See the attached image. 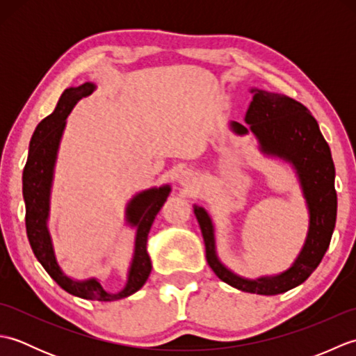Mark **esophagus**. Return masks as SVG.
I'll return each mask as SVG.
<instances>
[{"label": "esophagus", "instance_id": "1", "mask_svg": "<svg viewBox=\"0 0 356 356\" xmlns=\"http://www.w3.org/2000/svg\"><path fill=\"white\" fill-rule=\"evenodd\" d=\"M193 174L191 172H188V171H185V172H182V176H180V184L182 185H185V186H188V185H191L193 184Z\"/></svg>", "mask_w": 356, "mask_h": 356}]
</instances>
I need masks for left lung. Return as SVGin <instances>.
<instances>
[{
  "mask_svg": "<svg viewBox=\"0 0 356 356\" xmlns=\"http://www.w3.org/2000/svg\"><path fill=\"white\" fill-rule=\"evenodd\" d=\"M252 93L254 99L245 119L249 127L232 122V130L237 134H248L251 130L264 154L282 157L297 170L311 214L306 243L298 259L283 274L246 280L232 274L218 261L214 228L207 211L195 205L194 214L205 241L207 261L222 282L245 292L277 295L307 280L327 251L337 222L335 165L318 122L303 104L263 90H252Z\"/></svg>",
  "mask_w": 356,
  "mask_h": 356,
  "instance_id": "left-lung-1",
  "label": "left lung"
}]
</instances>
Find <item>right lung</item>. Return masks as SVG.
Masks as SVG:
<instances>
[{
  "mask_svg": "<svg viewBox=\"0 0 356 356\" xmlns=\"http://www.w3.org/2000/svg\"><path fill=\"white\" fill-rule=\"evenodd\" d=\"M93 90L95 86L90 84V82H86L79 87L64 90L55 111L38 124L32 139H30L29 157L24 171H22V195H24L26 202V231L29 243L32 246V251L38 261L42 264L47 274L65 292L86 300L115 301L138 292L148 280L151 272V261L147 252L148 232L157 213L161 211L166 197H168L170 186L153 188V190L143 191L128 203L127 220L138 228V232H136L133 263L124 291L108 293L102 289L101 283L95 278L87 280V282H74V280L64 275V272L56 261L55 252H53L50 234L47 229L53 166H55L59 140H61L67 116L72 111L73 105L81 97L88 96Z\"/></svg>",
  "mask_w": 356,
  "mask_h": 356,
  "instance_id": "right-lung-1",
  "label": "right lung"
}]
</instances>
